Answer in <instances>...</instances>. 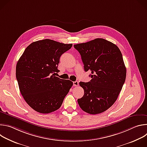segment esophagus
<instances>
[{
	"label": "esophagus",
	"instance_id": "obj_1",
	"mask_svg": "<svg viewBox=\"0 0 147 147\" xmlns=\"http://www.w3.org/2000/svg\"><path fill=\"white\" fill-rule=\"evenodd\" d=\"M71 51H73L74 50V47H72V48H71ZM73 85L74 86H78V82L76 80V81H74L73 82Z\"/></svg>",
	"mask_w": 147,
	"mask_h": 147
}]
</instances>
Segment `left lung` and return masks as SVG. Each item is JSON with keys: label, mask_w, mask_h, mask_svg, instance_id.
I'll return each instance as SVG.
<instances>
[{"label": "left lung", "mask_w": 147, "mask_h": 147, "mask_svg": "<svg viewBox=\"0 0 147 147\" xmlns=\"http://www.w3.org/2000/svg\"><path fill=\"white\" fill-rule=\"evenodd\" d=\"M72 47L46 39L31 44L16 65V78L21 94L28 105L41 113L60 108L73 86L57 73L61 55Z\"/></svg>", "instance_id": "obj_1"}]
</instances>
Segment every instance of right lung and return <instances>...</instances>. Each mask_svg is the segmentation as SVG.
Returning a JSON list of instances; mask_svg holds the SVG:
<instances>
[{"mask_svg": "<svg viewBox=\"0 0 147 147\" xmlns=\"http://www.w3.org/2000/svg\"><path fill=\"white\" fill-rule=\"evenodd\" d=\"M80 53L86 71H91L90 81L80 86L84 94L77 102L84 112L95 115L108 109L116 100L126 77L121 53L113 43L96 38L74 45Z\"/></svg>", "mask_w": 147, "mask_h": 147, "instance_id": "obj_1", "label": "right lung"}]
</instances>
